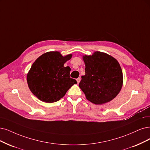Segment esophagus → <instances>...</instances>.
I'll return each instance as SVG.
<instances>
[{
    "instance_id": "obj_1",
    "label": "esophagus",
    "mask_w": 150,
    "mask_h": 150,
    "mask_svg": "<svg viewBox=\"0 0 150 150\" xmlns=\"http://www.w3.org/2000/svg\"><path fill=\"white\" fill-rule=\"evenodd\" d=\"M80 80H81V79H80V78H78V79H76V81H77V83H79Z\"/></svg>"
}]
</instances>
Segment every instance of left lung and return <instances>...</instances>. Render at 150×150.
Segmentation results:
<instances>
[{
  "label": "left lung",
  "mask_w": 150,
  "mask_h": 150,
  "mask_svg": "<svg viewBox=\"0 0 150 150\" xmlns=\"http://www.w3.org/2000/svg\"><path fill=\"white\" fill-rule=\"evenodd\" d=\"M85 75L81 76L79 86L86 99L95 104L109 102L120 92L123 75L117 60L110 55L95 52L84 55Z\"/></svg>",
  "instance_id": "1"
}]
</instances>
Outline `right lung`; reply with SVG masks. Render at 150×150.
Returning <instances> with one entry per match:
<instances>
[{
    "instance_id": "add662e5",
    "label": "right lung",
    "mask_w": 150,
    "mask_h": 150,
    "mask_svg": "<svg viewBox=\"0 0 150 150\" xmlns=\"http://www.w3.org/2000/svg\"><path fill=\"white\" fill-rule=\"evenodd\" d=\"M71 54L63 57L59 52H49L39 57L27 75L30 90L45 103L56 102L63 98L77 81L70 77V68L64 66Z\"/></svg>"
}]
</instances>
